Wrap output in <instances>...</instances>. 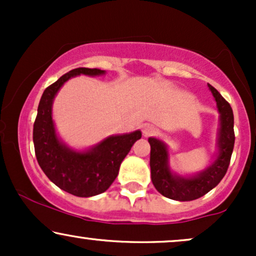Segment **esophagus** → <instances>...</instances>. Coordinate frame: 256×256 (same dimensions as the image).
Here are the masks:
<instances>
[{
  "label": "esophagus",
  "instance_id": "obj_1",
  "mask_svg": "<svg viewBox=\"0 0 256 256\" xmlns=\"http://www.w3.org/2000/svg\"><path fill=\"white\" fill-rule=\"evenodd\" d=\"M155 134H156V128H155L154 125L146 124L144 126H143V136L144 137H150Z\"/></svg>",
  "mask_w": 256,
  "mask_h": 256
}]
</instances>
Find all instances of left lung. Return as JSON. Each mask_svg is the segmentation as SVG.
I'll use <instances>...</instances> for the list:
<instances>
[{"mask_svg":"<svg viewBox=\"0 0 256 256\" xmlns=\"http://www.w3.org/2000/svg\"><path fill=\"white\" fill-rule=\"evenodd\" d=\"M216 102L219 113V130L216 137V158L207 168L192 176H180L170 166V152L167 144L158 138L149 137L150 144V173L155 189L161 195L176 201H192L216 188L224 178L230 165L234 144V113L231 106L219 91L208 84Z\"/></svg>","mask_w":256,"mask_h":256,"instance_id":"left-lung-1","label":"left lung"}]
</instances>
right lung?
<instances>
[{"label":"right lung","mask_w":256,"mask_h":256,"mask_svg":"<svg viewBox=\"0 0 256 256\" xmlns=\"http://www.w3.org/2000/svg\"><path fill=\"white\" fill-rule=\"evenodd\" d=\"M98 68L79 67L67 72L44 90L34 124V144L38 164L46 176L60 189L78 198H91L104 192L119 173L120 165L131 146L142 137L136 130L113 134L98 144L77 150L58 136L52 120V102L67 80L77 76H104Z\"/></svg>","instance_id":"obj_1"}]
</instances>
